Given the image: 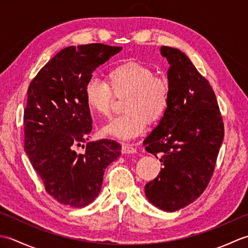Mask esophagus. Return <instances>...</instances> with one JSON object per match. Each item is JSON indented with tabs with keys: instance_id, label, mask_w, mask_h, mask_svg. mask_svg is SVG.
<instances>
[{
	"instance_id": "1",
	"label": "esophagus",
	"mask_w": 248,
	"mask_h": 248,
	"mask_svg": "<svg viewBox=\"0 0 248 248\" xmlns=\"http://www.w3.org/2000/svg\"><path fill=\"white\" fill-rule=\"evenodd\" d=\"M121 152H123L124 155H130V154H135L136 149L134 147H132L129 144H123L121 146Z\"/></svg>"
}]
</instances>
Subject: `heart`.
<instances>
[{
  "label": "heart",
  "instance_id": "heart-1",
  "mask_svg": "<svg viewBox=\"0 0 248 248\" xmlns=\"http://www.w3.org/2000/svg\"><path fill=\"white\" fill-rule=\"evenodd\" d=\"M108 84L91 78L84 87V100L92 113L107 118L115 97H124V115L104 125L101 133L129 140L143 134L147 124L160 120L170 102V85L164 78L154 76L149 67L129 61L116 65L107 75Z\"/></svg>",
  "mask_w": 248,
  "mask_h": 248
}]
</instances>
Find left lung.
<instances>
[{"label":"left lung","mask_w":248,"mask_h":248,"mask_svg":"<svg viewBox=\"0 0 248 248\" xmlns=\"http://www.w3.org/2000/svg\"><path fill=\"white\" fill-rule=\"evenodd\" d=\"M170 102L159 124L145 139L146 150L163 168L145 186L150 203L175 212L195 202L207 187L224 140V124L209 82L179 49L163 46Z\"/></svg>","instance_id":"obj_1"}]
</instances>
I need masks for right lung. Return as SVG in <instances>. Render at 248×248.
<instances>
[{
  "instance_id": "obj_1",
  "label": "right lung",
  "mask_w": 248,
  "mask_h": 248,
  "mask_svg": "<svg viewBox=\"0 0 248 248\" xmlns=\"http://www.w3.org/2000/svg\"><path fill=\"white\" fill-rule=\"evenodd\" d=\"M121 46L102 44L62 49L41 68L28 91L24 110V150L46 191L57 202L84 208L98 197L104 170L121 155L112 140L88 141L91 112L84 87L97 68Z\"/></svg>"
}]
</instances>
